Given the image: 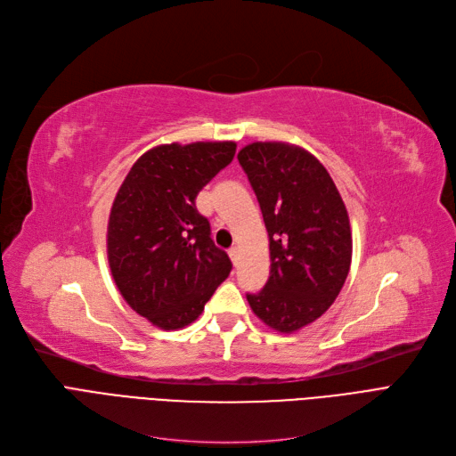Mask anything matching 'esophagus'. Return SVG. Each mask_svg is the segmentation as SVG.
Returning <instances> with one entry per match:
<instances>
[{
    "label": "esophagus",
    "instance_id": "obj_1",
    "mask_svg": "<svg viewBox=\"0 0 456 456\" xmlns=\"http://www.w3.org/2000/svg\"><path fill=\"white\" fill-rule=\"evenodd\" d=\"M228 255H230V258H232L233 264H238V260H240V248H238V247H232V248L228 250Z\"/></svg>",
    "mask_w": 456,
    "mask_h": 456
}]
</instances>
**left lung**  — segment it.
<instances>
[{
  "label": "left lung",
  "mask_w": 456,
  "mask_h": 456,
  "mask_svg": "<svg viewBox=\"0 0 456 456\" xmlns=\"http://www.w3.org/2000/svg\"><path fill=\"white\" fill-rule=\"evenodd\" d=\"M238 160L270 238V279L247 294L255 315L282 334L317 321L349 275V215L326 167L302 147L256 141Z\"/></svg>",
  "instance_id": "left-lung-1"
}]
</instances>
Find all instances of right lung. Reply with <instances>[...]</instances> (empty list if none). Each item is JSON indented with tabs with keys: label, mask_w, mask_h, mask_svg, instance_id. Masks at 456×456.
<instances>
[{
	"label": "right lung",
	"mask_w": 456,
	"mask_h": 456,
	"mask_svg": "<svg viewBox=\"0 0 456 456\" xmlns=\"http://www.w3.org/2000/svg\"><path fill=\"white\" fill-rule=\"evenodd\" d=\"M233 154V141L159 145L118 188L107 224L109 268L126 304L162 330L194 322L230 275L196 196Z\"/></svg>",
	"instance_id": "1"
}]
</instances>
